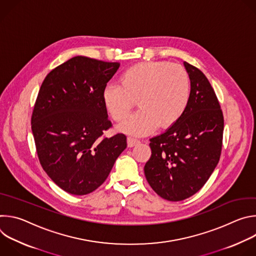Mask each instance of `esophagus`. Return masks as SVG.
Masks as SVG:
<instances>
[{"instance_id":"1","label":"esophagus","mask_w":256,"mask_h":256,"mask_svg":"<svg viewBox=\"0 0 256 256\" xmlns=\"http://www.w3.org/2000/svg\"><path fill=\"white\" fill-rule=\"evenodd\" d=\"M140 142L138 140H136V138H128V146L130 148H132V147H134L136 144H140Z\"/></svg>"}]
</instances>
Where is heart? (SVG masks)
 Here are the masks:
<instances>
[{"label":"heart","instance_id":"b5f03b06","mask_svg":"<svg viewBox=\"0 0 256 256\" xmlns=\"http://www.w3.org/2000/svg\"><path fill=\"white\" fill-rule=\"evenodd\" d=\"M192 97L188 70L180 64L165 60L144 62L126 68L120 85H106L102 101L116 122H124L136 101L140 110L120 130L132 136H144L157 126L167 130L184 116Z\"/></svg>","mask_w":256,"mask_h":256}]
</instances>
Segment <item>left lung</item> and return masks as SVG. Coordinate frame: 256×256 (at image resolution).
Listing matches in <instances>:
<instances>
[{
  "label": "left lung",
  "instance_id": "left-lung-1",
  "mask_svg": "<svg viewBox=\"0 0 256 256\" xmlns=\"http://www.w3.org/2000/svg\"><path fill=\"white\" fill-rule=\"evenodd\" d=\"M192 84L186 114L164 134L150 138L151 157L144 171L153 190L170 202L196 194L208 181L222 151L224 116L204 72L184 62Z\"/></svg>",
  "mask_w": 256,
  "mask_h": 256
}]
</instances>
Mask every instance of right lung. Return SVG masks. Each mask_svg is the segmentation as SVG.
Instances as JSON below:
<instances>
[{
    "label": "right lung",
    "instance_id": "obj_1",
    "mask_svg": "<svg viewBox=\"0 0 256 256\" xmlns=\"http://www.w3.org/2000/svg\"><path fill=\"white\" fill-rule=\"evenodd\" d=\"M120 68L78 56L54 68L36 98L31 128L40 162L64 192L84 196L98 188L126 148V136L103 132L112 126L102 91Z\"/></svg>",
    "mask_w": 256,
    "mask_h": 256
}]
</instances>
